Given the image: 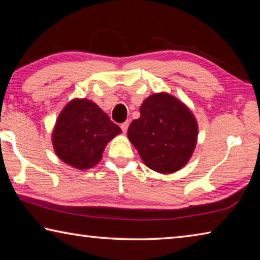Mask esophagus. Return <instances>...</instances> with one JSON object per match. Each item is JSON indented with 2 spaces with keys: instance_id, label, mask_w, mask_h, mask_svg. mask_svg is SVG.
Returning a JSON list of instances; mask_svg holds the SVG:
<instances>
[{
  "instance_id": "obj_1",
  "label": "esophagus",
  "mask_w": 260,
  "mask_h": 260,
  "mask_svg": "<svg viewBox=\"0 0 260 260\" xmlns=\"http://www.w3.org/2000/svg\"><path fill=\"white\" fill-rule=\"evenodd\" d=\"M128 126H129V122H128V121L122 122V124L120 125V128H121V131H122V133H126L127 129H128Z\"/></svg>"
}]
</instances>
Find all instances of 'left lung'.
<instances>
[{
	"mask_svg": "<svg viewBox=\"0 0 260 260\" xmlns=\"http://www.w3.org/2000/svg\"><path fill=\"white\" fill-rule=\"evenodd\" d=\"M141 116L128 127V139L149 169L173 173L187 164L197 141V122L179 100L153 94L140 107Z\"/></svg>",
	"mask_w": 260,
	"mask_h": 260,
	"instance_id": "1",
	"label": "left lung"
}]
</instances>
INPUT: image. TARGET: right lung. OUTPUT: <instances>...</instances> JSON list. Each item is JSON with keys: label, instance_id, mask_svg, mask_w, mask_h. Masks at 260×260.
Listing matches in <instances>:
<instances>
[{"label": "right lung", "instance_id": "add662e5", "mask_svg": "<svg viewBox=\"0 0 260 260\" xmlns=\"http://www.w3.org/2000/svg\"><path fill=\"white\" fill-rule=\"evenodd\" d=\"M120 127L88 100H73L60 112L52 133L56 155L79 170L95 166Z\"/></svg>", "mask_w": 260, "mask_h": 260}]
</instances>
